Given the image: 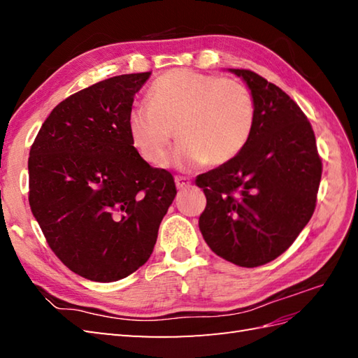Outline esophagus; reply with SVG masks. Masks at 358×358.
Segmentation results:
<instances>
[{
	"label": "esophagus",
	"mask_w": 358,
	"mask_h": 358,
	"mask_svg": "<svg viewBox=\"0 0 358 358\" xmlns=\"http://www.w3.org/2000/svg\"><path fill=\"white\" fill-rule=\"evenodd\" d=\"M175 185H177L178 189H186L189 185H191V181H189L186 177H175Z\"/></svg>",
	"instance_id": "1"
}]
</instances>
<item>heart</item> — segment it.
<instances>
[{
  "label": "heart",
  "mask_w": 358,
  "mask_h": 358,
  "mask_svg": "<svg viewBox=\"0 0 358 358\" xmlns=\"http://www.w3.org/2000/svg\"><path fill=\"white\" fill-rule=\"evenodd\" d=\"M149 108L127 113L126 129L136 154L163 167L175 132L178 166H222L245 149L255 123L252 94L243 83L217 75L173 69L158 77Z\"/></svg>",
  "instance_id": "obj_1"
}]
</instances>
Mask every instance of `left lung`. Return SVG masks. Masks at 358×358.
<instances>
[{
	"label": "left lung",
	"instance_id": "left-lung-1",
	"mask_svg": "<svg viewBox=\"0 0 358 358\" xmlns=\"http://www.w3.org/2000/svg\"><path fill=\"white\" fill-rule=\"evenodd\" d=\"M229 71L252 94L255 123L237 157L196 177L206 195L199 226L218 257L257 268L283 254L313 217L322 159L291 96L252 71Z\"/></svg>",
	"mask_w": 358,
	"mask_h": 358
}]
</instances>
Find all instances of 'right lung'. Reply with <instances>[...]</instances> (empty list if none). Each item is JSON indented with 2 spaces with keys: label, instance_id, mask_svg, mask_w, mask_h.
<instances>
[{
  "label": "right lung",
  "instance_id": "right-lung-1",
  "mask_svg": "<svg viewBox=\"0 0 358 358\" xmlns=\"http://www.w3.org/2000/svg\"><path fill=\"white\" fill-rule=\"evenodd\" d=\"M150 72L80 90L45 118L30 148L29 204L55 255L109 283L149 260L177 189L134 150L126 120Z\"/></svg>",
  "mask_w": 358,
  "mask_h": 358
}]
</instances>
